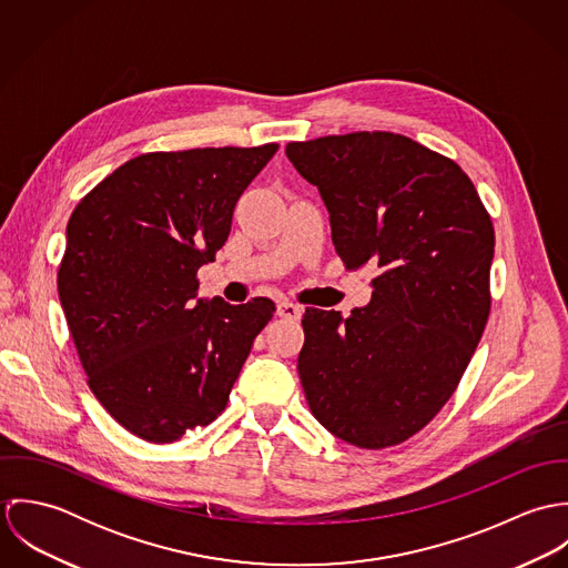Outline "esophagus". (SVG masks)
<instances>
[{"label":"esophagus","instance_id":"esophagus-1","mask_svg":"<svg viewBox=\"0 0 568 568\" xmlns=\"http://www.w3.org/2000/svg\"><path fill=\"white\" fill-rule=\"evenodd\" d=\"M277 315L284 317V320H300L302 317V306L284 300L277 304Z\"/></svg>","mask_w":568,"mask_h":568}]
</instances>
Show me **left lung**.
<instances>
[{
	"label": "left lung",
	"mask_w": 568,
	"mask_h": 568,
	"mask_svg": "<svg viewBox=\"0 0 568 568\" xmlns=\"http://www.w3.org/2000/svg\"><path fill=\"white\" fill-rule=\"evenodd\" d=\"M347 271H378L349 317L306 308L300 381L313 415L358 448L403 444L455 394L489 315L494 227L468 174L385 131L291 142Z\"/></svg>",
	"instance_id": "1"
}]
</instances>
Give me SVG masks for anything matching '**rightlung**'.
<instances>
[{
	"instance_id": "add662e5",
	"label": "right lung",
	"mask_w": 568,
	"mask_h": 568,
	"mask_svg": "<svg viewBox=\"0 0 568 568\" xmlns=\"http://www.w3.org/2000/svg\"><path fill=\"white\" fill-rule=\"evenodd\" d=\"M146 153L102 179L70 216L59 300L89 389L129 433L170 444L227 406L275 304L199 295L246 185L277 153Z\"/></svg>"
}]
</instances>
